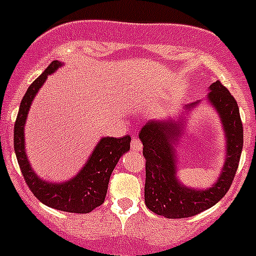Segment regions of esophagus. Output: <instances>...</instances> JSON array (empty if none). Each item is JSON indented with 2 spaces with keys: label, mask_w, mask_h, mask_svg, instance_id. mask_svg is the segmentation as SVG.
I'll return each mask as SVG.
<instances>
[{
  "label": "esophagus",
  "mask_w": 256,
  "mask_h": 256,
  "mask_svg": "<svg viewBox=\"0 0 256 256\" xmlns=\"http://www.w3.org/2000/svg\"><path fill=\"white\" fill-rule=\"evenodd\" d=\"M131 148H132L134 151H141V150H142V144H141V141L138 140V138H134L132 141H131Z\"/></svg>",
  "instance_id": "1"
}]
</instances>
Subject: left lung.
Returning a JSON list of instances; mask_svg holds the SVG:
<instances>
[{
  "instance_id": "left-lung-1",
  "label": "left lung",
  "mask_w": 256,
  "mask_h": 256,
  "mask_svg": "<svg viewBox=\"0 0 256 256\" xmlns=\"http://www.w3.org/2000/svg\"><path fill=\"white\" fill-rule=\"evenodd\" d=\"M208 99L220 116L228 147L226 164L213 187L197 190L178 182L176 154L172 146L182 130L178 124L172 120L151 121L141 128L140 140L146 160L144 203L158 216L180 219L200 214L218 203L233 183L244 141L238 102L219 80L210 85ZM193 105L194 102L187 108L190 109Z\"/></svg>"
}]
</instances>
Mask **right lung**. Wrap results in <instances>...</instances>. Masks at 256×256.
Masks as SVG:
<instances>
[{"label": "right lung", "mask_w": 256, "mask_h": 256, "mask_svg": "<svg viewBox=\"0 0 256 256\" xmlns=\"http://www.w3.org/2000/svg\"><path fill=\"white\" fill-rule=\"evenodd\" d=\"M60 66V62H52L26 92L14 122V152L26 183L34 197L43 204L69 213H89L104 203L110 176L120 157L130 150L131 138L128 135L120 138H102L82 171L68 182L53 184L36 176L24 152V122L30 104L40 88L49 74L54 73Z\"/></svg>", "instance_id": "1"}]
</instances>
